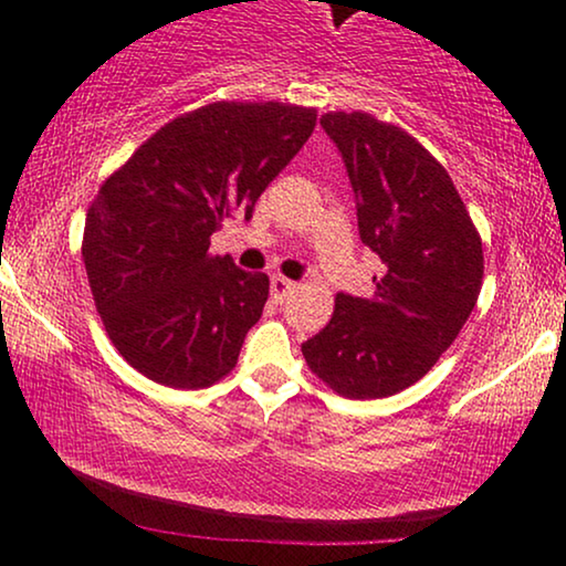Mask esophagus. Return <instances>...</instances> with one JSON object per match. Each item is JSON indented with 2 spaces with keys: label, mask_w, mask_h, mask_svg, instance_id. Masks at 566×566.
Returning <instances> with one entry per match:
<instances>
[{
  "label": "esophagus",
  "mask_w": 566,
  "mask_h": 566,
  "mask_svg": "<svg viewBox=\"0 0 566 566\" xmlns=\"http://www.w3.org/2000/svg\"><path fill=\"white\" fill-rule=\"evenodd\" d=\"M293 289H296V283L289 281V277L283 275L270 277V296H273V301H283Z\"/></svg>",
  "instance_id": "esophagus-1"
}]
</instances>
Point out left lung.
Wrapping results in <instances>:
<instances>
[{
  "label": "left lung",
  "instance_id": "obj_1",
  "mask_svg": "<svg viewBox=\"0 0 566 566\" xmlns=\"http://www.w3.org/2000/svg\"><path fill=\"white\" fill-rule=\"evenodd\" d=\"M363 244L384 262L370 298L337 293L335 314L301 345L306 366L347 399L391 397L436 366L476 306L482 237L446 167L370 113H327Z\"/></svg>",
  "mask_w": 566,
  "mask_h": 566
}]
</instances>
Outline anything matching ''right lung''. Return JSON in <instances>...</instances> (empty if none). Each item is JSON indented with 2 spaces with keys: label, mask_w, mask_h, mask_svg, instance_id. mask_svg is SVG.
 I'll return each mask as SVG.
<instances>
[{
  "label": "right lung",
  "mask_w": 566,
  "mask_h": 566,
  "mask_svg": "<svg viewBox=\"0 0 566 566\" xmlns=\"http://www.w3.org/2000/svg\"><path fill=\"white\" fill-rule=\"evenodd\" d=\"M314 126V107L221 99L165 123L97 190L84 268L107 337L138 374L206 389L234 370L270 281L208 252L211 234L250 219Z\"/></svg>",
  "instance_id": "obj_1"
}]
</instances>
